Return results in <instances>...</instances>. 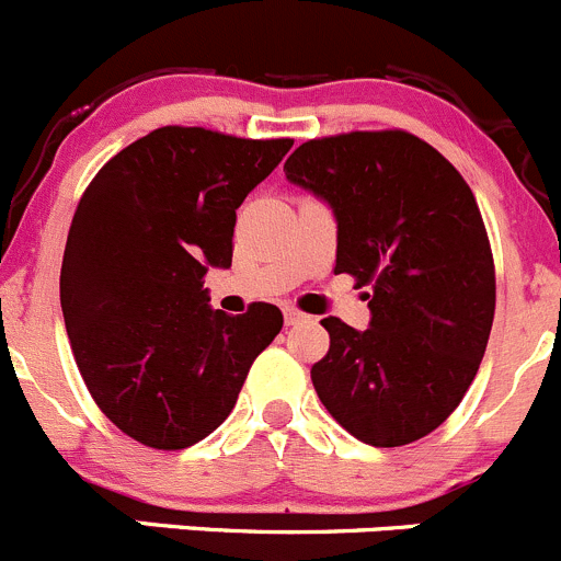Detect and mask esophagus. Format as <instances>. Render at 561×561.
Wrapping results in <instances>:
<instances>
[{
  "label": "esophagus",
  "mask_w": 561,
  "mask_h": 561,
  "mask_svg": "<svg viewBox=\"0 0 561 561\" xmlns=\"http://www.w3.org/2000/svg\"><path fill=\"white\" fill-rule=\"evenodd\" d=\"M284 319H286V324H300V322H306V313L302 311H297V308H284Z\"/></svg>",
  "instance_id": "obj_1"
}]
</instances>
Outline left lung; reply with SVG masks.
I'll return each mask as SVG.
<instances>
[{
	"label": "left lung",
	"instance_id": "left-lung-1",
	"mask_svg": "<svg viewBox=\"0 0 561 561\" xmlns=\"http://www.w3.org/2000/svg\"><path fill=\"white\" fill-rule=\"evenodd\" d=\"M284 173L333 209L335 272L371 286L369 328L322 319L330 350L313 388L357 440L413 444L462 402L493 328L477 197L449 159L399 129L308 140Z\"/></svg>",
	"mask_w": 561,
	"mask_h": 561
}]
</instances>
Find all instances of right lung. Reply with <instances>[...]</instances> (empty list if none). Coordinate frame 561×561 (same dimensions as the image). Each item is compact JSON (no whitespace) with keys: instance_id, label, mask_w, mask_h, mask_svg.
<instances>
[{"instance_id":"1","label":"right lung","mask_w":561,"mask_h":561,"mask_svg":"<svg viewBox=\"0 0 561 561\" xmlns=\"http://www.w3.org/2000/svg\"><path fill=\"white\" fill-rule=\"evenodd\" d=\"M289 148L162 126L112 157L79 201L60 272L68 339L101 413L151 449L215 432L284 328L270 302L215 311L204 277L231 266L237 209Z\"/></svg>"}]
</instances>
